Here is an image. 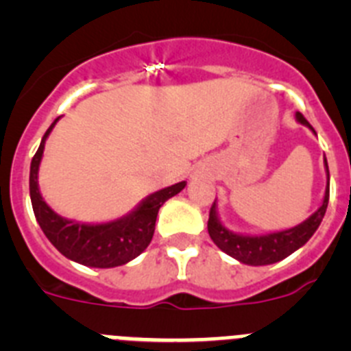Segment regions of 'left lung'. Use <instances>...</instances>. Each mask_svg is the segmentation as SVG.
<instances>
[{"instance_id": "8db88e82", "label": "left lung", "mask_w": 351, "mask_h": 351, "mask_svg": "<svg viewBox=\"0 0 351 351\" xmlns=\"http://www.w3.org/2000/svg\"><path fill=\"white\" fill-rule=\"evenodd\" d=\"M297 121L302 123V125L309 126L306 117L300 112H297ZM313 130V128H311ZM315 132V130H313ZM325 169L328 173V165L327 160H325ZM328 206V186L325 190L324 204L315 214H311L308 219L300 225L293 226V228H288L283 232H274V234L267 235H237L232 234L221 225V221L218 219V214H216V204L210 206L209 210V221H207V230H209L210 239L214 241V244L219 247L221 251H225L226 255L234 256L239 262L247 263V265H269V263H276L280 260L287 258L288 255H291L293 251L299 250L300 246L308 243L311 235L315 234L316 228L320 226L322 219L325 216V210Z\"/></svg>"}]
</instances>
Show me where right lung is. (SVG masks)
I'll use <instances>...</instances> for the list:
<instances>
[{
    "label": "right lung",
    "instance_id": "right-lung-1",
    "mask_svg": "<svg viewBox=\"0 0 351 351\" xmlns=\"http://www.w3.org/2000/svg\"><path fill=\"white\" fill-rule=\"evenodd\" d=\"M56 123L58 119L43 135L38 151L31 160L29 169L31 204L40 228L61 255L88 267L108 269L130 262L141 255L151 243L160 207L170 197L178 195L186 182H178L165 190L149 195L130 216L117 221L104 223V225H82V223L63 219L43 202L38 191V165L43 154V145Z\"/></svg>",
    "mask_w": 351,
    "mask_h": 351
}]
</instances>
